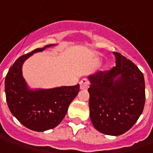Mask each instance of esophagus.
Listing matches in <instances>:
<instances>
[{"mask_svg":"<svg viewBox=\"0 0 153 153\" xmlns=\"http://www.w3.org/2000/svg\"><path fill=\"white\" fill-rule=\"evenodd\" d=\"M79 84L80 89H87V88H88V86H89L90 82L88 79H83L79 82Z\"/></svg>","mask_w":153,"mask_h":153,"instance_id":"1","label":"esophagus"}]
</instances>
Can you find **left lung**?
<instances>
[{
  "mask_svg": "<svg viewBox=\"0 0 153 153\" xmlns=\"http://www.w3.org/2000/svg\"><path fill=\"white\" fill-rule=\"evenodd\" d=\"M116 65L88 77L90 119L94 128L112 136L133 127L145 104L144 77L136 65L113 52Z\"/></svg>",
  "mask_w": 153,
  "mask_h": 153,
  "instance_id": "8db88e82",
  "label": "left lung"
}]
</instances>
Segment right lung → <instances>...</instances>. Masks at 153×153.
Listing matches in <instances>:
<instances>
[{
    "instance_id": "right-lung-1",
    "label": "right lung",
    "mask_w": 153,
    "mask_h": 153,
    "mask_svg": "<svg viewBox=\"0 0 153 153\" xmlns=\"http://www.w3.org/2000/svg\"><path fill=\"white\" fill-rule=\"evenodd\" d=\"M51 46L37 48L19 57L10 68L5 79L6 102L12 115L25 127L38 132L56 127L79 92V84L35 91L28 88L22 75L23 63L33 53Z\"/></svg>"
}]
</instances>
